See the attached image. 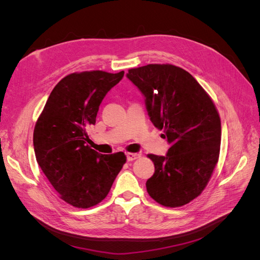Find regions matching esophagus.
I'll return each instance as SVG.
<instances>
[{
	"instance_id": "34e87169",
	"label": "esophagus",
	"mask_w": 260,
	"mask_h": 260,
	"mask_svg": "<svg viewBox=\"0 0 260 260\" xmlns=\"http://www.w3.org/2000/svg\"><path fill=\"white\" fill-rule=\"evenodd\" d=\"M140 157H141V154H139V153H127V159L129 161L138 159V158H140Z\"/></svg>"
}]
</instances>
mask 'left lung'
Masks as SVG:
<instances>
[{
  "instance_id": "8db88e82",
  "label": "left lung",
  "mask_w": 260,
  "mask_h": 260,
  "mask_svg": "<svg viewBox=\"0 0 260 260\" xmlns=\"http://www.w3.org/2000/svg\"><path fill=\"white\" fill-rule=\"evenodd\" d=\"M127 77L170 144L166 156L147 155L155 166L147 193L165 207L186 205L202 194L219 159L221 121L214 101L191 74L171 64L131 68Z\"/></svg>"
}]
</instances>
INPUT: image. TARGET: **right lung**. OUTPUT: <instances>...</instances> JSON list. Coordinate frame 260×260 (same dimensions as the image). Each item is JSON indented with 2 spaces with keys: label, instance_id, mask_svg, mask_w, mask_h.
<instances>
[{
  "label": "right lung",
  "instance_id": "add662e5",
  "mask_svg": "<svg viewBox=\"0 0 260 260\" xmlns=\"http://www.w3.org/2000/svg\"><path fill=\"white\" fill-rule=\"evenodd\" d=\"M124 72L73 73L55 85L34 131L37 161L59 199L77 208L103 201L127 161L122 152L92 149L88 128L95 123L100 104Z\"/></svg>",
  "mask_w": 260,
  "mask_h": 260
}]
</instances>
